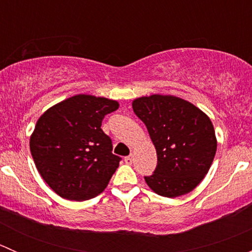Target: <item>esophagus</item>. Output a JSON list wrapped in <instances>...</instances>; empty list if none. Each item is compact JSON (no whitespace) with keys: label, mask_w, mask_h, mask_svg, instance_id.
I'll use <instances>...</instances> for the list:
<instances>
[{"label":"esophagus","mask_w":252,"mask_h":252,"mask_svg":"<svg viewBox=\"0 0 252 252\" xmlns=\"http://www.w3.org/2000/svg\"><path fill=\"white\" fill-rule=\"evenodd\" d=\"M124 162H126V164H131L133 163V156H131V155L130 156H126V158H124Z\"/></svg>","instance_id":"esophagus-1"}]
</instances>
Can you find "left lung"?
Returning <instances> with one entry per match:
<instances>
[{"mask_svg": "<svg viewBox=\"0 0 252 252\" xmlns=\"http://www.w3.org/2000/svg\"><path fill=\"white\" fill-rule=\"evenodd\" d=\"M157 152L154 174L145 182L156 194H188L207 174L217 150L212 122L196 106L171 95H151L133 101Z\"/></svg>", "mask_w": 252, "mask_h": 252, "instance_id": "obj_1", "label": "left lung"}]
</instances>
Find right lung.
I'll list each match as a JSON object with an SVG mask.
<instances>
[{"instance_id": "obj_1", "label": "right lung", "mask_w": 252, "mask_h": 252, "mask_svg": "<svg viewBox=\"0 0 252 252\" xmlns=\"http://www.w3.org/2000/svg\"><path fill=\"white\" fill-rule=\"evenodd\" d=\"M118 107L114 100L81 94L39 118L30 152L42 179L61 197L84 201L107 187L122 158L112 154V140L101 124Z\"/></svg>"}]
</instances>
